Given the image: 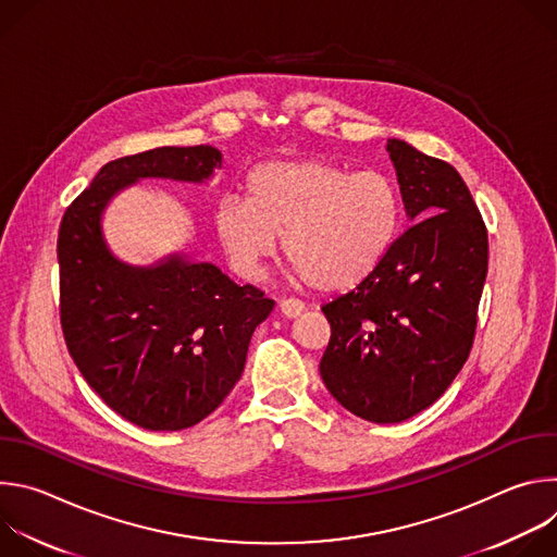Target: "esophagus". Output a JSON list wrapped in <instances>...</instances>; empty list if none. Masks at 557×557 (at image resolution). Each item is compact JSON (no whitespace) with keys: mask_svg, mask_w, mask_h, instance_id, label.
Segmentation results:
<instances>
[{"mask_svg":"<svg viewBox=\"0 0 557 557\" xmlns=\"http://www.w3.org/2000/svg\"><path fill=\"white\" fill-rule=\"evenodd\" d=\"M304 310H306V306L299 299H282L280 301V312L286 317V320H295V317H299Z\"/></svg>","mask_w":557,"mask_h":557,"instance_id":"obj_1","label":"esophagus"}]
</instances>
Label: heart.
<instances>
[{
  "mask_svg": "<svg viewBox=\"0 0 557 557\" xmlns=\"http://www.w3.org/2000/svg\"><path fill=\"white\" fill-rule=\"evenodd\" d=\"M245 191V200L228 196L213 209L218 243L245 275L262 269L282 237L297 277L322 293L348 290L376 271L399 228V191L374 170L264 163L247 176Z\"/></svg>",
  "mask_w": 557,
  "mask_h": 557,
  "instance_id": "b5f03b06",
  "label": "heart"
}]
</instances>
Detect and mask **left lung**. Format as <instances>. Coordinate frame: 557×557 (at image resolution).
Returning a JSON list of instances; mask_svg holds the SVG:
<instances>
[{"label": "left lung", "mask_w": 557, "mask_h": 557, "mask_svg": "<svg viewBox=\"0 0 557 557\" xmlns=\"http://www.w3.org/2000/svg\"><path fill=\"white\" fill-rule=\"evenodd\" d=\"M406 218L376 271L322 306L331 342L320 372L335 399L370 423L430 408L469 357L487 277V228L460 174L387 138Z\"/></svg>", "instance_id": "obj_1"}]
</instances>
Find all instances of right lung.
Segmentation results:
<instances>
[{
	"instance_id": "right-lung-1",
	"label": "right lung",
	"mask_w": 557,
	"mask_h": 557,
	"mask_svg": "<svg viewBox=\"0 0 557 557\" xmlns=\"http://www.w3.org/2000/svg\"><path fill=\"white\" fill-rule=\"evenodd\" d=\"M222 168L211 145L116 158L63 213L57 240L61 329L101 399L129 423L176 432L209 417L240 379L253 331L275 301L185 253L151 267L121 262L101 218L143 178L205 183Z\"/></svg>"
}]
</instances>
